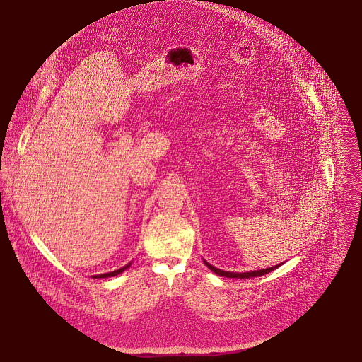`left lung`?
<instances>
[{
	"label": "left lung",
	"instance_id": "1",
	"mask_svg": "<svg viewBox=\"0 0 362 362\" xmlns=\"http://www.w3.org/2000/svg\"><path fill=\"white\" fill-rule=\"evenodd\" d=\"M203 262H204V265H206V267H208V268H209L212 272H215L216 275H219V276H226V278H236V279H245V278L262 276V275H267V274H269V272H272V271H275L276 268H279V267H281V264H279V265H276V267H271V268L261 269V271H252V272H242V274H238V272H226V271L218 269V268L212 267L211 264H208L206 261H203Z\"/></svg>",
	"mask_w": 362,
	"mask_h": 362
}]
</instances>
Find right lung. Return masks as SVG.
I'll return each instance as SVG.
<instances>
[{"instance_id": "obj_1", "label": "right lung", "mask_w": 362, "mask_h": 362, "mask_svg": "<svg viewBox=\"0 0 362 362\" xmlns=\"http://www.w3.org/2000/svg\"><path fill=\"white\" fill-rule=\"evenodd\" d=\"M129 267H130V264H127L126 267H123V268H120V269H117V271H113V272H109V274H103V275H95V276H93V278H110V276H116V275L122 274L123 271H126Z\"/></svg>"}]
</instances>
